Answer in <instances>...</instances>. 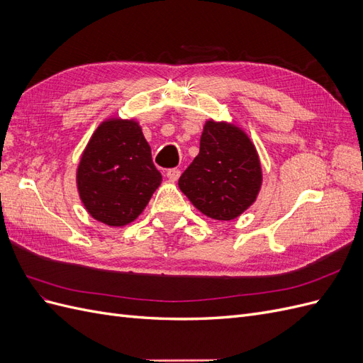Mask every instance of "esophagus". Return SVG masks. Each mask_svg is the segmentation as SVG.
I'll return each mask as SVG.
<instances>
[{"label":"esophagus","instance_id":"esophagus-1","mask_svg":"<svg viewBox=\"0 0 363 363\" xmlns=\"http://www.w3.org/2000/svg\"><path fill=\"white\" fill-rule=\"evenodd\" d=\"M167 177H168V180L169 182H177L179 180V177H180V169H177V168H172V169H169L168 172H167Z\"/></svg>","mask_w":363,"mask_h":363}]
</instances>
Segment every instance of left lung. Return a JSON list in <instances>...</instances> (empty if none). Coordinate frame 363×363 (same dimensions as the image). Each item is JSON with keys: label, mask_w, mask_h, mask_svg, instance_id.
<instances>
[{"label": "left lung", "mask_w": 363, "mask_h": 363, "mask_svg": "<svg viewBox=\"0 0 363 363\" xmlns=\"http://www.w3.org/2000/svg\"><path fill=\"white\" fill-rule=\"evenodd\" d=\"M194 207L216 221H232L256 201L262 188L257 150L245 131L207 119L200 152L179 180Z\"/></svg>", "instance_id": "left-lung-1"}]
</instances>
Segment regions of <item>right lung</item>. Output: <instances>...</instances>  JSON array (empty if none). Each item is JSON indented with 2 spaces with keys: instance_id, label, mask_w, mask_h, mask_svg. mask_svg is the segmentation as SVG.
Instances as JSON below:
<instances>
[{
  "instance_id": "add662e5",
  "label": "right lung",
  "mask_w": 363,
  "mask_h": 363,
  "mask_svg": "<svg viewBox=\"0 0 363 363\" xmlns=\"http://www.w3.org/2000/svg\"><path fill=\"white\" fill-rule=\"evenodd\" d=\"M75 182L84 208L96 221L111 227L133 223L162 183L138 121H103L82 152Z\"/></svg>"
}]
</instances>
